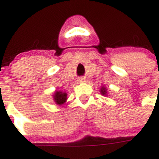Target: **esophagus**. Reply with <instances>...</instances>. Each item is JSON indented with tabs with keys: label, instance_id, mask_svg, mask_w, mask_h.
Returning <instances> with one entry per match:
<instances>
[{
	"label": "esophagus",
	"instance_id": "1",
	"mask_svg": "<svg viewBox=\"0 0 159 159\" xmlns=\"http://www.w3.org/2000/svg\"><path fill=\"white\" fill-rule=\"evenodd\" d=\"M84 80V79L80 78V80H79V81H83V80Z\"/></svg>",
	"mask_w": 159,
	"mask_h": 159
}]
</instances>
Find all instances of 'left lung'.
Listing matches in <instances>:
<instances>
[{"label": "left lung", "instance_id": "left-lung-1", "mask_svg": "<svg viewBox=\"0 0 159 159\" xmlns=\"http://www.w3.org/2000/svg\"><path fill=\"white\" fill-rule=\"evenodd\" d=\"M100 92H101V94H102V95H107V89H106V88H103V87H102V88H101V90H100Z\"/></svg>", "mask_w": 159, "mask_h": 159}]
</instances>
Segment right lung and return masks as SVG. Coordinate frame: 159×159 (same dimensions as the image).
Returning a JSON list of instances; mask_svg holds the SVG:
<instances>
[{"mask_svg": "<svg viewBox=\"0 0 159 159\" xmlns=\"http://www.w3.org/2000/svg\"><path fill=\"white\" fill-rule=\"evenodd\" d=\"M54 99L57 104H63L67 99V94L61 92H56L54 95Z\"/></svg>", "mask_w": 159, "mask_h": 159, "instance_id": "add662e5", "label": "right lung"}]
</instances>
